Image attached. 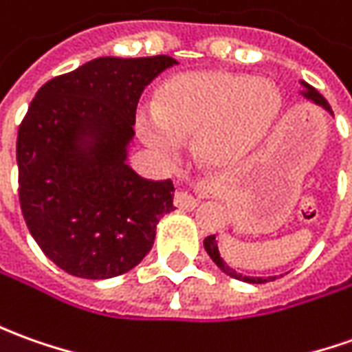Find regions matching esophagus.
<instances>
[{"mask_svg":"<svg viewBox=\"0 0 352 352\" xmlns=\"http://www.w3.org/2000/svg\"><path fill=\"white\" fill-rule=\"evenodd\" d=\"M198 190H202V186H198ZM175 206L179 210H188L190 212V210H195L198 206V198H195L188 190H179V192H175Z\"/></svg>","mask_w":352,"mask_h":352,"instance_id":"obj_1","label":"esophagus"}]
</instances>
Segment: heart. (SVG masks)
<instances>
[{
    "mask_svg": "<svg viewBox=\"0 0 352 352\" xmlns=\"http://www.w3.org/2000/svg\"><path fill=\"white\" fill-rule=\"evenodd\" d=\"M281 96L266 78L229 71H192L160 86L156 109H138L136 129L160 156H177L195 136L196 157L227 167L248 156L276 125Z\"/></svg>",
    "mask_w": 352,
    "mask_h": 352,
    "instance_id": "b5f03b06",
    "label": "heart"
}]
</instances>
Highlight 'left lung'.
I'll list each match as a JSON object with an SVG mask.
<instances>
[{
    "instance_id": "1",
    "label": "left lung",
    "mask_w": 352,
    "mask_h": 352,
    "mask_svg": "<svg viewBox=\"0 0 352 352\" xmlns=\"http://www.w3.org/2000/svg\"><path fill=\"white\" fill-rule=\"evenodd\" d=\"M300 85H302L300 94L305 96L307 100H310V102H314V104H318V106H322L326 111H329V113L333 116V111H331V107H329V104H327V100L318 92L314 86L307 85L305 80H300ZM204 248H206V252L210 254V258L216 262V266L219 267L223 274H227L229 277H235V279H239V281H245V283H266V281L276 279V277H248V276H243V274H236L233 267L227 266L226 262H223V258H221V254H219V246H217L216 235H210L204 239Z\"/></svg>"
}]
</instances>
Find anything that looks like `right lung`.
Here are the masks:
<instances>
[{
    "label": "right lung",
    "instance_id": "1",
    "mask_svg": "<svg viewBox=\"0 0 352 352\" xmlns=\"http://www.w3.org/2000/svg\"><path fill=\"white\" fill-rule=\"evenodd\" d=\"M169 56L98 57L47 80L16 136L19 200L45 256L67 274L107 279L142 262L173 212V183L126 164L136 104Z\"/></svg>",
    "mask_w": 352,
    "mask_h": 352
}]
</instances>
